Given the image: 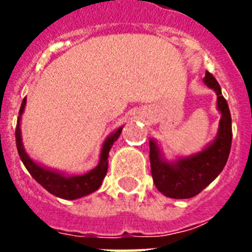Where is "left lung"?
<instances>
[{
    "mask_svg": "<svg viewBox=\"0 0 252 252\" xmlns=\"http://www.w3.org/2000/svg\"><path fill=\"white\" fill-rule=\"evenodd\" d=\"M204 84L217 94V108L221 112L219 132L215 141L199 153L168 162L163 158L157 142L150 140V167L156 187L172 199H189L203 191L219 176L230 154L231 116L221 87L211 73H205Z\"/></svg>",
    "mask_w": 252,
    "mask_h": 252,
    "instance_id": "obj_1",
    "label": "left lung"
}]
</instances>
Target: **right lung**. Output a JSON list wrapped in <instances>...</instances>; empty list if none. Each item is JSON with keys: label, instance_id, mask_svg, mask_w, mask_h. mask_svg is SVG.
<instances>
[{"label": "right lung", "instance_id": "1", "mask_svg": "<svg viewBox=\"0 0 252 252\" xmlns=\"http://www.w3.org/2000/svg\"><path fill=\"white\" fill-rule=\"evenodd\" d=\"M26 106V98L22 102L21 110H19V116H18L17 129H15V141H17L18 154L21 157L23 165L29 170L33 179L52 195L66 200H76L80 197H84L86 195H90L95 192L100 186L107 174L108 168V153H110L111 146L114 145L122 133L123 126L116 129L112 134H110L103 142L102 153L99 158V163L96 167L90 170L84 175H65L63 172L57 170H51L48 167H43L41 165L33 162L26 153L25 146L22 144V133H21V118Z\"/></svg>", "mask_w": 252, "mask_h": 252}]
</instances>
